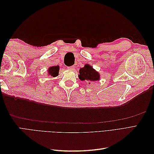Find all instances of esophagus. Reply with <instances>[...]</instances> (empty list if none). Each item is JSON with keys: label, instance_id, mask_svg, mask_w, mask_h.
Listing matches in <instances>:
<instances>
[{"label": "esophagus", "instance_id": "obj_1", "mask_svg": "<svg viewBox=\"0 0 154 154\" xmlns=\"http://www.w3.org/2000/svg\"><path fill=\"white\" fill-rule=\"evenodd\" d=\"M69 70H74V66H71V67H67Z\"/></svg>", "mask_w": 154, "mask_h": 154}]
</instances>
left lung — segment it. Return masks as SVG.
<instances>
[{"instance_id": "left-lung-1", "label": "left lung", "mask_w": 154, "mask_h": 154, "mask_svg": "<svg viewBox=\"0 0 154 154\" xmlns=\"http://www.w3.org/2000/svg\"><path fill=\"white\" fill-rule=\"evenodd\" d=\"M79 73H80L78 75L79 79L82 81L95 82L100 80V75L99 72L88 64H85L84 67L80 68Z\"/></svg>"}]
</instances>
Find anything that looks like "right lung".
Wrapping results in <instances>:
<instances>
[{"mask_svg": "<svg viewBox=\"0 0 154 154\" xmlns=\"http://www.w3.org/2000/svg\"><path fill=\"white\" fill-rule=\"evenodd\" d=\"M60 67L58 66L50 67L48 69V74L53 77H56L58 75Z\"/></svg>", "mask_w": 154, "mask_h": 154, "instance_id": "1", "label": "right lung"}]
</instances>
